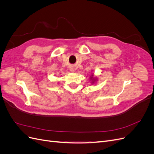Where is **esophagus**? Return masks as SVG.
Returning a JSON list of instances; mask_svg holds the SVG:
<instances>
[{"label":"esophagus","mask_w":154,"mask_h":154,"mask_svg":"<svg viewBox=\"0 0 154 154\" xmlns=\"http://www.w3.org/2000/svg\"><path fill=\"white\" fill-rule=\"evenodd\" d=\"M71 72H74V68H73V67L71 68Z\"/></svg>","instance_id":"1"}]
</instances>
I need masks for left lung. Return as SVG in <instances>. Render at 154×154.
Listing matches in <instances>:
<instances>
[{"mask_svg": "<svg viewBox=\"0 0 154 154\" xmlns=\"http://www.w3.org/2000/svg\"><path fill=\"white\" fill-rule=\"evenodd\" d=\"M90 81L91 82V83L92 84H94L95 82H96L97 81V77H94V74H92V75L90 76Z\"/></svg>", "mask_w": 154, "mask_h": 154, "instance_id": "obj_1", "label": "left lung"}]
</instances>
